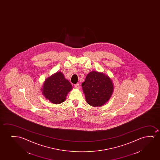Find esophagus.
Returning a JSON list of instances; mask_svg holds the SVG:
<instances>
[{
    "label": "esophagus",
    "mask_w": 160,
    "mask_h": 160,
    "mask_svg": "<svg viewBox=\"0 0 160 160\" xmlns=\"http://www.w3.org/2000/svg\"><path fill=\"white\" fill-rule=\"evenodd\" d=\"M75 88H76L77 89H79V88H80V85H79V83L75 84Z\"/></svg>",
    "instance_id": "esophagus-1"
}]
</instances>
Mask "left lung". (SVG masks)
<instances>
[{
	"mask_svg": "<svg viewBox=\"0 0 160 160\" xmlns=\"http://www.w3.org/2000/svg\"><path fill=\"white\" fill-rule=\"evenodd\" d=\"M81 85L86 102L93 107L104 105L114 92L112 79L103 72L97 71L89 72Z\"/></svg>",
	"mask_w": 160,
	"mask_h": 160,
	"instance_id": "8db88e82",
	"label": "left lung"
}]
</instances>
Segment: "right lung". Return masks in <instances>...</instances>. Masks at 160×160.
Masks as SVG:
<instances>
[{
    "mask_svg": "<svg viewBox=\"0 0 160 160\" xmlns=\"http://www.w3.org/2000/svg\"><path fill=\"white\" fill-rule=\"evenodd\" d=\"M72 86L61 72L48 77L44 81L42 88V94L45 98L55 104H59L65 101L68 93Z\"/></svg>",
    "mask_w": 160,
    "mask_h": 160,
    "instance_id": "1",
    "label": "right lung"
}]
</instances>
